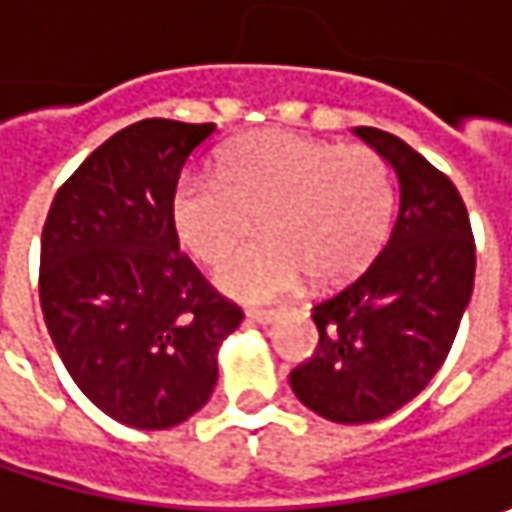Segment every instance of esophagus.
Returning <instances> with one entry per match:
<instances>
[{"mask_svg": "<svg viewBox=\"0 0 512 512\" xmlns=\"http://www.w3.org/2000/svg\"><path fill=\"white\" fill-rule=\"evenodd\" d=\"M247 319L256 322V325H270L279 319V310H247Z\"/></svg>", "mask_w": 512, "mask_h": 512, "instance_id": "34e87169", "label": "esophagus"}]
</instances>
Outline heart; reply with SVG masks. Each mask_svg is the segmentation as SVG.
I'll use <instances>...</instances> for the list:
<instances>
[{"mask_svg": "<svg viewBox=\"0 0 512 512\" xmlns=\"http://www.w3.org/2000/svg\"><path fill=\"white\" fill-rule=\"evenodd\" d=\"M393 216V179L376 150L262 130L233 142L216 179L185 176L170 199L179 245L213 265L252 229L256 246L216 267V287L242 302H270L310 276L339 285L382 247Z\"/></svg>", "mask_w": 512, "mask_h": 512, "instance_id": "b5f03b06", "label": "heart"}]
</instances>
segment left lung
Masks as SVG:
<instances>
[{
	"instance_id": "1",
	"label": "left lung",
	"mask_w": 512,
	"mask_h": 512,
	"mask_svg": "<svg viewBox=\"0 0 512 512\" xmlns=\"http://www.w3.org/2000/svg\"><path fill=\"white\" fill-rule=\"evenodd\" d=\"M353 133L396 173L399 216L362 276L313 307L316 353L290 370L296 399L339 424L376 422L422 393L453 347L476 276L456 185L399 136Z\"/></svg>"
}]
</instances>
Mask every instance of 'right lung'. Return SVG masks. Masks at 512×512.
I'll return each mask as SVG.
<instances>
[{"label":"right lung","mask_w":512,"mask_h":512,"mask_svg":"<svg viewBox=\"0 0 512 512\" xmlns=\"http://www.w3.org/2000/svg\"><path fill=\"white\" fill-rule=\"evenodd\" d=\"M216 125L142 119L59 187L42 230L39 302L76 387L110 419L168 430L216 387L242 307L182 256L170 199Z\"/></svg>","instance_id":"1"}]
</instances>
